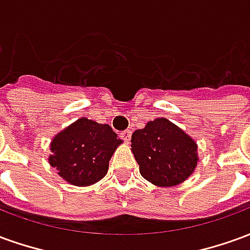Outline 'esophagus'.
Instances as JSON below:
<instances>
[{"label":"esophagus","mask_w":250,"mask_h":250,"mask_svg":"<svg viewBox=\"0 0 250 250\" xmlns=\"http://www.w3.org/2000/svg\"><path fill=\"white\" fill-rule=\"evenodd\" d=\"M131 134H132V132H131V130H125V131H123V132H120V138H122V139H123L125 142H127V143H128L131 139Z\"/></svg>","instance_id":"esophagus-1"}]
</instances>
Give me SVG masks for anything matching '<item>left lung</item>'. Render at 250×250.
<instances>
[{"label": "left lung", "mask_w": 250, "mask_h": 250, "mask_svg": "<svg viewBox=\"0 0 250 250\" xmlns=\"http://www.w3.org/2000/svg\"><path fill=\"white\" fill-rule=\"evenodd\" d=\"M131 151L142 177L161 188L182 184L198 162L197 143L166 118H158L136 130L131 136Z\"/></svg>", "instance_id": "obj_1"}]
</instances>
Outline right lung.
I'll return each mask as SVG.
<instances>
[{
	"mask_svg": "<svg viewBox=\"0 0 250 250\" xmlns=\"http://www.w3.org/2000/svg\"><path fill=\"white\" fill-rule=\"evenodd\" d=\"M122 143L108 125L80 118L52 139L49 163L66 182L89 186L104 178L109 159Z\"/></svg>",
	"mask_w": 250,
	"mask_h": 250,
	"instance_id": "add662e5",
	"label": "right lung"
}]
</instances>
